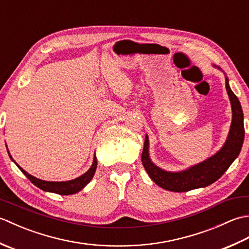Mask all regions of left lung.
Returning a JSON list of instances; mask_svg holds the SVG:
<instances>
[{
  "mask_svg": "<svg viewBox=\"0 0 249 249\" xmlns=\"http://www.w3.org/2000/svg\"><path fill=\"white\" fill-rule=\"evenodd\" d=\"M214 67H217L215 66ZM219 68V67H217ZM220 70V68H219ZM226 89L231 103L232 122L223 147L208 160L179 172H170L162 170L152 162L149 155V137L145 136L143 151H142V165L149 177L158 186L170 190V192L183 193L188 190L206 187L214 183L227 171L231 163L239 156L243 141H244V116L240 100L232 92L229 80L226 77Z\"/></svg>",
  "mask_w": 249,
  "mask_h": 249,
  "instance_id": "left-lung-1",
  "label": "left lung"
}]
</instances>
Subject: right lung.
Returning <instances> with one entry per match:
<instances>
[{"instance_id": "right-lung-1", "label": "right lung", "mask_w": 249, "mask_h": 249, "mask_svg": "<svg viewBox=\"0 0 249 249\" xmlns=\"http://www.w3.org/2000/svg\"><path fill=\"white\" fill-rule=\"evenodd\" d=\"M8 155L10 157V160H12L16 165H17V162H16L13 157L10 156L9 152H8ZM17 167L20 169L24 176L28 178L30 181L33 183L35 186H37L40 189L45 190V192H49V193H54V194H59V195H73L78 192H80V190L84 187L87 186V185L89 183V181L93 178L95 171H96V168H97V160H96V156L94 155L93 158V163L91 168L89 169V170L82 174L81 177H79L77 178H73L71 181H66V182H50V181H43V179H39L33 176H31L26 171H24L22 168L20 166L17 165Z\"/></svg>"}]
</instances>
